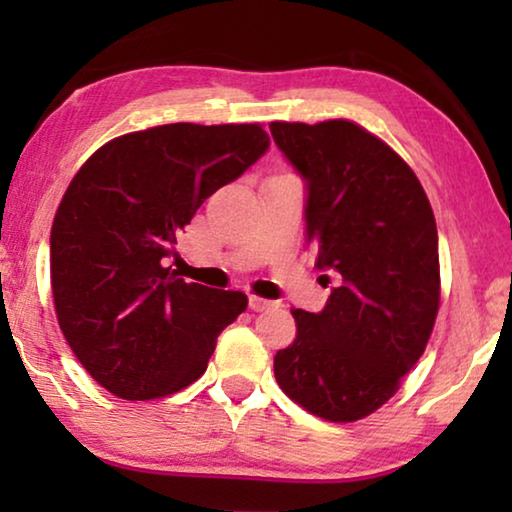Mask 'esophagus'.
I'll return each mask as SVG.
<instances>
[{"label": "esophagus", "mask_w": 512, "mask_h": 512, "mask_svg": "<svg viewBox=\"0 0 512 512\" xmlns=\"http://www.w3.org/2000/svg\"><path fill=\"white\" fill-rule=\"evenodd\" d=\"M275 305L272 300H265V298H258V296H249V307L254 312H263V310H270V307Z\"/></svg>", "instance_id": "esophagus-1"}]
</instances>
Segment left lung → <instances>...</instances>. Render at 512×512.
I'll use <instances>...</instances> for the list:
<instances>
[{
	"instance_id": "obj_1",
	"label": "left lung",
	"mask_w": 512,
	"mask_h": 512,
	"mask_svg": "<svg viewBox=\"0 0 512 512\" xmlns=\"http://www.w3.org/2000/svg\"><path fill=\"white\" fill-rule=\"evenodd\" d=\"M270 132L305 181L317 268L340 279L321 312L293 310L298 335L275 356L277 384L312 415L356 422L396 394L431 338L436 219L408 163L361 125L277 121Z\"/></svg>"
}]
</instances>
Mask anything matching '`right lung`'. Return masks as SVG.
I'll list each match as a JSON object with an SVG mask.
<instances>
[{
	"label": "right lung",
	"instance_id": "1",
	"mask_svg": "<svg viewBox=\"0 0 512 512\" xmlns=\"http://www.w3.org/2000/svg\"><path fill=\"white\" fill-rule=\"evenodd\" d=\"M268 149L256 123H170L111 139L76 172L51 230L55 312L76 359L114 396L188 387L247 310L244 293L186 284L167 258L202 202Z\"/></svg>",
	"mask_w": 512,
	"mask_h": 512
}]
</instances>
